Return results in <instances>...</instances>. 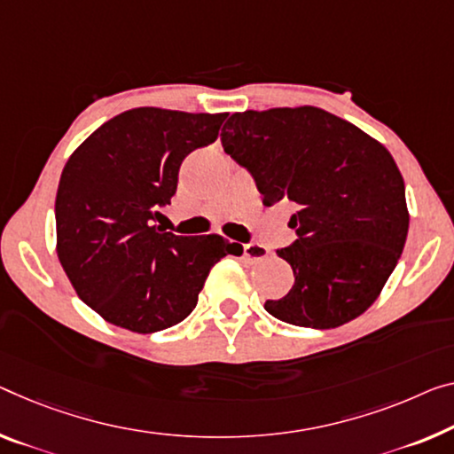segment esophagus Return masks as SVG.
Here are the masks:
<instances>
[{"label": "esophagus", "mask_w": 454, "mask_h": 454, "mask_svg": "<svg viewBox=\"0 0 454 454\" xmlns=\"http://www.w3.org/2000/svg\"><path fill=\"white\" fill-rule=\"evenodd\" d=\"M243 254H246L247 260H254V262H262L266 260L270 255V249L266 246H262V243H246L243 246Z\"/></svg>", "instance_id": "34e87169"}]
</instances>
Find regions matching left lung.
I'll use <instances>...</instances> for the list:
<instances>
[{
    "label": "left lung",
    "instance_id": "obj_1",
    "mask_svg": "<svg viewBox=\"0 0 454 454\" xmlns=\"http://www.w3.org/2000/svg\"><path fill=\"white\" fill-rule=\"evenodd\" d=\"M223 150L246 168L263 205L294 203L292 246L278 249L294 271L271 317L334 329L375 302L408 237L406 186L380 142L318 107L233 114Z\"/></svg>",
    "mask_w": 454,
    "mask_h": 454
}]
</instances>
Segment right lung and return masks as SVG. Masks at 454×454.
Returning a JSON list of instances; mask_svg holds the SVG:
<instances>
[{"label":"right lung","mask_w":454,"mask_h":454,"mask_svg":"<svg viewBox=\"0 0 454 454\" xmlns=\"http://www.w3.org/2000/svg\"><path fill=\"white\" fill-rule=\"evenodd\" d=\"M227 114L129 109L95 129L60 174L57 251L76 294L107 323L158 333L184 320L208 271L243 247L221 235L154 227L192 150L213 144Z\"/></svg>","instance_id":"right-lung-1"}]
</instances>
